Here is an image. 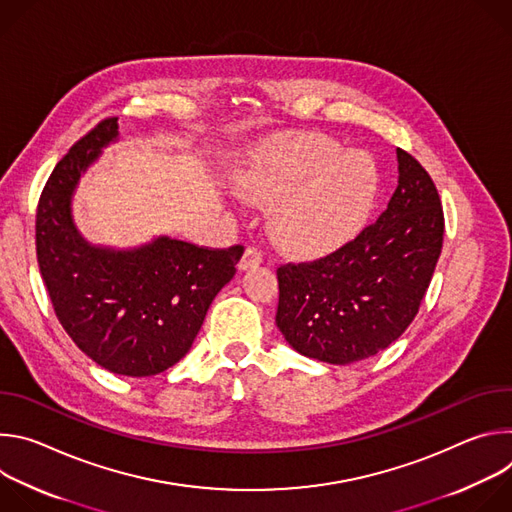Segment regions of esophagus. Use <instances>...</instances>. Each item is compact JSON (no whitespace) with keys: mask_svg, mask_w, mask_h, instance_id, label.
<instances>
[{"mask_svg":"<svg viewBox=\"0 0 512 512\" xmlns=\"http://www.w3.org/2000/svg\"><path fill=\"white\" fill-rule=\"evenodd\" d=\"M261 261H263L261 251H257L255 247H249V249H245V253H243V257L239 261V269L241 271H249V269L257 267Z\"/></svg>","mask_w":512,"mask_h":512,"instance_id":"1","label":"esophagus"}]
</instances>
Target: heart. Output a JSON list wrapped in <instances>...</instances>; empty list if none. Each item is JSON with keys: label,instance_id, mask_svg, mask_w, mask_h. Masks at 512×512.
<instances>
[{"label": "heart", "instance_id": "1", "mask_svg": "<svg viewBox=\"0 0 512 512\" xmlns=\"http://www.w3.org/2000/svg\"><path fill=\"white\" fill-rule=\"evenodd\" d=\"M375 160L314 131L269 139L235 176L237 194L271 206L269 233L298 257L332 253L367 225L379 196Z\"/></svg>", "mask_w": 512, "mask_h": 512}]
</instances>
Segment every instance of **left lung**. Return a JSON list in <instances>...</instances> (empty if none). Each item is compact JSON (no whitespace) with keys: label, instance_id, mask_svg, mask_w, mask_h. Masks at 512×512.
<instances>
[{"label":"left lung","instance_id":"1","mask_svg":"<svg viewBox=\"0 0 512 512\" xmlns=\"http://www.w3.org/2000/svg\"><path fill=\"white\" fill-rule=\"evenodd\" d=\"M397 164V188L377 223L320 261L277 269L275 324L308 358H371L417 316L442 253L444 212L421 164L403 150Z\"/></svg>","mask_w":512,"mask_h":512}]
</instances>
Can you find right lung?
Masks as SVG:
<instances>
[{
    "mask_svg": "<svg viewBox=\"0 0 512 512\" xmlns=\"http://www.w3.org/2000/svg\"><path fill=\"white\" fill-rule=\"evenodd\" d=\"M119 139L105 119L56 164L36 214V253L58 322L99 367L152 377L186 356L235 275L243 247L204 249L168 235L137 247L95 245L72 214L81 178Z\"/></svg>",
    "mask_w": 512,
    "mask_h": 512,
    "instance_id": "1",
    "label": "right lung"
}]
</instances>
